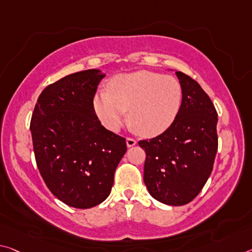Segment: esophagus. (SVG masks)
I'll list each match as a JSON object with an SVG mask.
<instances>
[{"instance_id": "esophagus-1", "label": "esophagus", "mask_w": 252, "mask_h": 252, "mask_svg": "<svg viewBox=\"0 0 252 252\" xmlns=\"http://www.w3.org/2000/svg\"><path fill=\"white\" fill-rule=\"evenodd\" d=\"M135 143H137V141H135L133 138H126V146L129 147V148L133 147Z\"/></svg>"}]
</instances>
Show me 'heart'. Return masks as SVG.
<instances>
[{
  "label": "heart",
  "mask_w": 252,
  "mask_h": 252,
  "mask_svg": "<svg viewBox=\"0 0 252 252\" xmlns=\"http://www.w3.org/2000/svg\"><path fill=\"white\" fill-rule=\"evenodd\" d=\"M183 90L176 78L139 70L119 75L110 83L109 92L94 95L93 107L99 121L118 131L126 119L139 134L155 137L173 125L182 106Z\"/></svg>",
  "instance_id": "heart-1"
}]
</instances>
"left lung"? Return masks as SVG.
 I'll return each instance as SVG.
<instances>
[{"mask_svg": "<svg viewBox=\"0 0 252 252\" xmlns=\"http://www.w3.org/2000/svg\"><path fill=\"white\" fill-rule=\"evenodd\" d=\"M183 90L182 106L173 125L150 140L139 141L146 151L143 182L157 201L181 206L197 196L213 169L218 151V113L199 84L176 71Z\"/></svg>", "mask_w": 252, "mask_h": 252, "instance_id": "8db88e82", "label": "left lung"}]
</instances>
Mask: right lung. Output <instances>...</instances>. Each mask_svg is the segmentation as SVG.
I'll use <instances>...</instances> for the list:
<instances>
[{"mask_svg":"<svg viewBox=\"0 0 252 252\" xmlns=\"http://www.w3.org/2000/svg\"><path fill=\"white\" fill-rule=\"evenodd\" d=\"M105 74H70L41 92L30 130L40 175L68 206L90 209L105 201L114 171L126 151V139L105 129L93 98Z\"/></svg>","mask_w":252,"mask_h":252,"instance_id":"1","label":"right lung"}]
</instances>
